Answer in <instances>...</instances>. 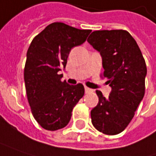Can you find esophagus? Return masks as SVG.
Listing matches in <instances>:
<instances>
[{
    "label": "esophagus",
    "instance_id": "1",
    "mask_svg": "<svg viewBox=\"0 0 156 156\" xmlns=\"http://www.w3.org/2000/svg\"><path fill=\"white\" fill-rule=\"evenodd\" d=\"M84 90H85V92H86V93H89V92L92 91V90H91V89H90V88H88V87H85V88H84Z\"/></svg>",
    "mask_w": 156,
    "mask_h": 156
}]
</instances>
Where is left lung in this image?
<instances>
[{
  "mask_svg": "<svg viewBox=\"0 0 156 156\" xmlns=\"http://www.w3.org/2000/svg\"><path fill=\"white\" fill-rule=\"evenodd\" d=\"M87 41L100 53L103 76L112 88L108 98L96 90L98 103L90 112L91 122L98 131L116 135L128 126L144 98L146 62L125 30L94 31Z\"/></svg>",
  "mask_w": 156,
  "mask_h": 156,
  "instance_id": "left-lung-1",
  "label": "left lung"
}]
</instances>
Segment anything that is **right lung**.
Wrapping results in <instances>:
<instances>
[{"label":"right lung","instance_id":"1","mask_svg":"<svg viewBox=\"0 0 156 156\" xmlns=\"http://www.w3.org/2000/svg\"><path fill=\"white\" fill-rule=\"evenodd\" d=\"M90 30H81L56 22L32 41L24 70L28 103L37 122L47 130L66 127L73 108L83 97L82 83L62 82V68L73 47L83 44Z\"/></svg>","mask_w":156,"mask_h":156}]
</instances>
